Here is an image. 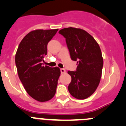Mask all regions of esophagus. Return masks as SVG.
Returning <instances> with one entry per match:
<instances>
[{
	"label": "esophagus",
	"mask_w": 126,
	"mask_h": 126,
	"mask_svg": "<svg viewBox=\"0 0 126 126\" xmlns=\"http://www.w3.org/2000/svg\"><path fill=\"white\" fill-rule=\"evenodd\" d=\"M61 73L62 74H64V73H65V70L64 69H61Z\"/></svg>",
	"instance_id": "obj_1"
}]
</instances>
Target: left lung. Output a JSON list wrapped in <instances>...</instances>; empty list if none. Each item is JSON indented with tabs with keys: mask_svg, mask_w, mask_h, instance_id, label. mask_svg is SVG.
Returning <instances> with one entry per match:
<instances>
[{
	"mask_svg": "<svg viewBox=\"0 0 126 126\" xmlns=\"http://www.w3.org/2000/svg\"><path fill=\"white\" fill-rule=\"evenodd\" d=\"M59 33L65 38L71 59L78 65L76 71L67 72L71 76L69 92L77 99L87 98L95 92L102 77L103 60L100 46L82 29L65 28Z\"/></svg>",
	"mask_w": 126,
	"mask_h": 126,
	"instance_id": "left-lung-1",
	"label": "left lung"
}]
</instances>
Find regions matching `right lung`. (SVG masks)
Returning <instances> with one entry per match:
<instances>
[{"instance_id":"1","label":"right lung","mask_w":126,"mask_h":126,"mask_svg":"<svg viewBox=\"0 0 126 126\" xmlns=\"http://www.w3.org/2000/svg\"><path fill=\"white\" fill-rule=\"evenodd\" d=\"M58 29L36 30L28 33L20 42L16 53L17 74L24 89L38 102L48 101L54 96L61 75L58 67L42 65L47 54V44Z\"/></svg>"}]
</instances>
